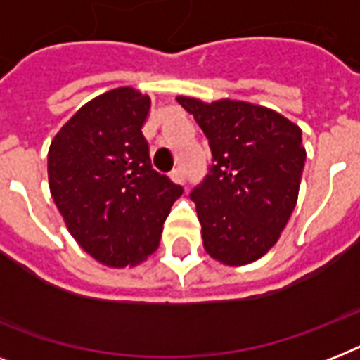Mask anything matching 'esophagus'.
Listing matches in <instances>:
<instances>
[{"mask_svg":"<svg viewBox=\"0 0 360 360\" xmlns=\"http://www.w3.org/2000/svg\"><path fill=\"white\" fill-rule=\"evenodd\" d=\"M169 177H172V181H174V183H177V185H183V183H185V172H183V168L172 169Z\"/></svg>","mask_w":360,"mask_h":360,"instance_id":"1","label":"esophagus"}]
</instances>
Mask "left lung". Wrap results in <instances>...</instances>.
Instances as JSON below:
<instances>
[{"label": "left lung", "instance_id": "8db88e82", "mask_svg": "<svg viewBox=\"0 0 360 360\" xmlns=\"http://www.w3.org/2000/svg\"><path fill=\"white\" fill-rule=\"evenodd\" d=\"M207 136L213 164L191 192L203 248L224 265L267 254L295 209L307 151L295 123L245 101L177 97Z\"/></svg>", "mask_w": 360, "mask_h": 360}]
</instances>
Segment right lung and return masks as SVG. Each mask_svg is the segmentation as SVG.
<instances>
[{"label":"right lung","mask_w":360,"mask_h":360,"mask_svg":"<svg viewBox=\"0 0 360 360\" xmlns=\"http://www.w3.org/2000/svg\"><path fill=\"white\" fill-rule=\"evenodd\" d=\"M151 98L117 87L84 104L48 151V183L67 230L97 262L134 267L158 248L183 194L155 172L141 134Z\"/></svg>","instance_id":"add662e5"}]
</instances>
